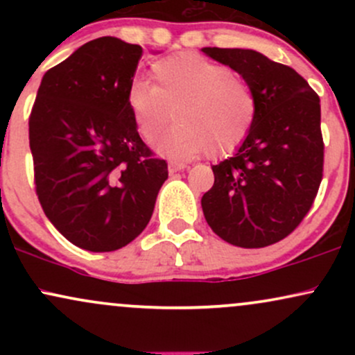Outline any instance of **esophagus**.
<instances>
[{
  "label": "esophagus",
  "mask_w": 355,
  "mask_h": 355,
  "mask_svg": "<svg viewBox=\"0 0 355 355\" xmlns=\"http://www.w3.org/2000/svg\"><path fill=\"white\" fill-rule=\"evenodd\" d=\"M185 168H187V165L178 164V162H170V164H168V172H170V173L182 172V170H185Z\"/></svg>",
  "instance_id": "34e87169"
}]
</instances>
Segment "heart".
Returning <instances> with one entry per match:
<instances>
[{"instance_id": "1", "label": "heart", "mask_w": 355, "mask_h": 355, "mask_svg": "<svg viewBox=\"0 0 355 355\" xmlns=\"http://www.w3.org/2000/svg\"><path fill=\"white\" fill-rule=\"evenodd\" d=\"M150 78L133 80L126 107L138 133L152 144L172 121L158 150L187 160L210 153L222 157L245 141L255 123L259 103L250 85L227 64L183 51L153 61Z\"/></svg>"}]
</instances>
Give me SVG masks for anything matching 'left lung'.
<instances>
[{
	"mask_svg": "<svg viewBox=\"0 0 355 355\" xmlns=\"http://www.w3.org/2000/svg\"><path fill=\"white\" fill-rule=\"evenodd\" d=\"M243 76L257 96L255 123L234 157L211 166L202 197L210 229L232 245L260 248L291 235L311 210L324 173L320 100L295 70L262 53L203 48Z\"/></svg>",
	"mask_w": 355,
	"mask_h": 355,
	"instance_id": "obj_1",
	"label": "left lung"
}]
</instances>
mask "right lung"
<instances>
[{
    "label": "right lung",
    "instance_id": "obj_1",
    "mask_svg": "<svg viewBox=\"0 0 355 355\" xmlns=\"http://www.w3.org/2000/svg\"><path fill=\"white\" fill-rule=\"evenodd\" d=\"M141 46L103 36L44 73L30 113L40 205L73 245L112 252L152 218L168 165L138 135L126 89Z\"/></svg>",
    "mask_w": 355,
    "mask_h": 355
}]
</instances>
